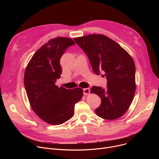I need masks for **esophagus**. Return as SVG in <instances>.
<instances>
[{"mask_svg":"<svg viewBox=\"0 0 159 159\" xmlns=\"http://www.w3.org/2000/svg\"><path fill=\"white\" fill-rule=\"evenodd\" d=\"M83 91H84V95L87 96L90 93V89L89 88H85L83 89Z\"/></svg>","mask_w":159,"mask_h":159,"instance_id":"1","label":"esophagus"}]
</instances>
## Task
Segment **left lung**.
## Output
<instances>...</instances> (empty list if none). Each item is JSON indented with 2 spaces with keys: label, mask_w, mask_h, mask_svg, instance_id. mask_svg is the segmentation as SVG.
I'll list each match as a JSON object with an SVG mask.
<instances>
[{
  "label": "left lung",
  "mask_w": 159,
  "mask_h": 159,
  "mask_svg": "<svg viewBox=\"0 0 159 159\" xmlns=\"http://www.w3.org/2000/svg\"><path fill=\"white\" fill-rule=\"evenodd\" d=\"M87 54L94 72H104L107 86H93L90 93L101 99L96 109L101 118L113 120L121 117L128 109L136 90L135 65L130 55L120 45L104 34H92L74 38Z\"/></svg>",
  "instance_id": "obj_1"
}]
</instances>
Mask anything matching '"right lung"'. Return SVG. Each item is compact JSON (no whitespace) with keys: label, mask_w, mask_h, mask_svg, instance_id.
Masks as SVG:
<instances>
[{"label":"right lung","mask_w":159,"mask_h":159,"mask_svg":"<svg viewBox=\"0 0 159 159\" xmlns=\"http://www.w3.org/2000/svg\"><path fill=\"white\" fill-rule=\"evenodd\" d=\"M73 39L58 37L49 40L33 55L25 73L28 100L36 115L46 123L61 125L74 115V105L83 96V89H66L55 85L60 78V60Z\"/></svg>","instance_id":"obj_1"}]
</instances>
